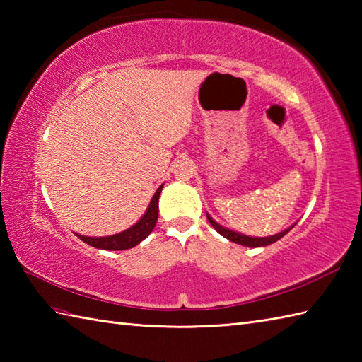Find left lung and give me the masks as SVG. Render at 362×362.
Here are the masks:
<instances>
[{
	"instance_id": "obj_1",
	"label": "left lung",
	"mask_w": 362,
	"mask_h": 362,
	"mask_svg": "<svg viewBox=\"0 0 362 362\" xmlns=\"http://www.w3.org/2000/svg\"><path fill=\"white\" fill-rule=\"evenodd\" d=\"M206 219H209V222L210 224L213 226V228L216 230V232L219 233V235H222L224 238H227L228 241H232V243H236V244H241V245H245V247H264V245H269V244H272V243H275V241H279L280 238H283L284 235H286L289 230L294 227V226H291V227H288L286 230H283V232H280V233H276V235H272V236H247V235H243V233H240V232H235V230H230V228H227V227H224V226H221L219 222H216L214 221L209 213H206Z\"/></svg>"
}]
</instances>
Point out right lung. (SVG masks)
Listing matches in <instances>:
<instances>
[{"label":"right lung","instance_id":"add662e5","mask_svg":"<svg viewBox=\"0 0 362 362\" xmlns=\"http://www.w3.org/2000/svg\"><path fill=\"white\" fill-rule=\"evenodd\" d=\"M161 189H163V183L158 187L156 191V194L152 196L149 206L146 209L143 216L138 219V222L132 227L126 228L124 232L115 233L110 236H83L76 233V236L82 240L83 243H87L91 247L96 249H104V250H126V249H132L136 244H140L143 240H146L151 235L157 224L158 219V197Z\"/></svg>","mask_w":362,"mask_h":362}]
</instances>
